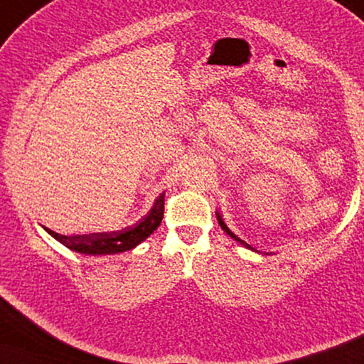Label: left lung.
Here are the masks:
<instances>
[{
  "label": "left lung",
  "instance_id": "obj_1",
  "mask_svg": "<svg viewBox=\"0 0 364 364\" xmlns=\"http://www.w3.org/2000/svg\"><path fill=\"white\" fill-rule=\"evenodd\" d=\"M215 215H217V220H218V225L221 226V230H223L226 234H228V236H230V237H232L234 239V241H237L239 244H241V245H244V247L245 249H249V250H254V252H257V254H262V250H257L255 247H252V245H249L247 242H245V241H242V239H239L237 236H236V234H234L231 230H230V228H228L226 226V223H225V221H223V218H221V215H220V212H215ZM264 255H271V252H264Z\"/></svg>",
  "mask_w": 364,
  "mask_h": 364
}]
</instances>
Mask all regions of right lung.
Masks as SVG:
<instances>
[{
	"label": "right lung",
	"mask_w": 364,
	"mask_h": 364,
	"mask_svg": "<svg viewBox=\"0 0 364 364\" xmlns=\"http://www.w3.org/2000/svg\"><path fill=\"white\" fill-rule=\"evenodd\" d=\"M164 204H165V191L160 194L151 212L143 217V220L136 225L127 226L119 231H106V232H91V234H77V236H64V234L54 232L49 228L43 226L48 234L64 244L67 249L78 254L86 255H109L120 254L136 247L138 244L146 241L151 234L157 230L164 218Z\"/></svg>",
	"instance_id": "1"
}]
</instances>
